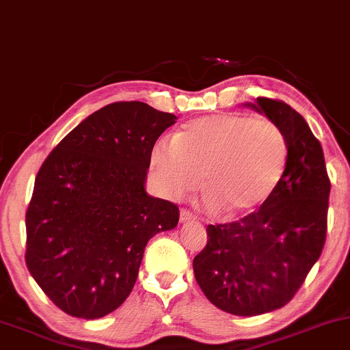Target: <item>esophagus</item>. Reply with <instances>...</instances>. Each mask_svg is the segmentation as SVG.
I'll return each instance as SVG.
<instances>
[{"instance_id":"34e87169","label":"esophagus","mask_w":350,"mask_h":350,"mask_svg":"<svg viewBox=\"0 0 350 350\" xmlns=\"http://www.w3.org/2000/svg\"><path fill=\"white\" fill-rule=\"evenodd\" d=\"M179 218H180V221H189V220H193V218H196V215H193L191 210L183 208V210H180Z\"/></svg>"}]
</instances>
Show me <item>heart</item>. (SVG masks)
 <instances>
[{
    "label": "heart",
    "mask_w": 350,
    "mask_h": 350,
    "mask_svg": "<svg viewBox=\"0 0 350 350\" xmlns=\"http://www.w3.org/2000/svg\"><path fill=\"white\" fill-rule=\"evenodd\" d=\"M151 167L167 197L199 186L208 205L238 218L262 207L279 189L288 164V142L279 124L247 113H215L191 120L174 140L151 150Z\"/></svg>",
    "instance_id": "b5f03b06"
}]
</instances>
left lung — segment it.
Returning <instances> with one entry per match:
<instances>
[{
    "label": "left lung",
    "mask_w": 350,
    "mask_h": 350,
    "mask_svg": "<svg viewBox=\"0 0 350 350\" xmlns=\"http://www.w3.org/2000/svg\"><path fill=\"white\" fill-rule=\"evenodd\" d=\"M246 106L284 130L287 171L259 210L207 226V246L193 258V273L217 308L258 317L287 305L321 256L331 183L321 143L295 109L269 98Z\"/></svg>",
    "instance_id": "left-lung-1"
}]
</instances>
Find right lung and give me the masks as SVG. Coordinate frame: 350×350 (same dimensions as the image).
<instances>
[{"label":"right lung","instance_id":"add662e5","mask_svg":"<svg viewBox=\"0 0 350 350\" xmlns=\"http://www.w3.org/2000/svg\"><path fill=\"white\" fill-rule=\"evenodd\" d=\"M174 113L140 100L86 117L37 172L26 213V264L66 314L103 318L127 300L150 238L179 208L145 191L151 150Z\"/></svg>","mask_w":350,"mask_h":350}]
</instances>
